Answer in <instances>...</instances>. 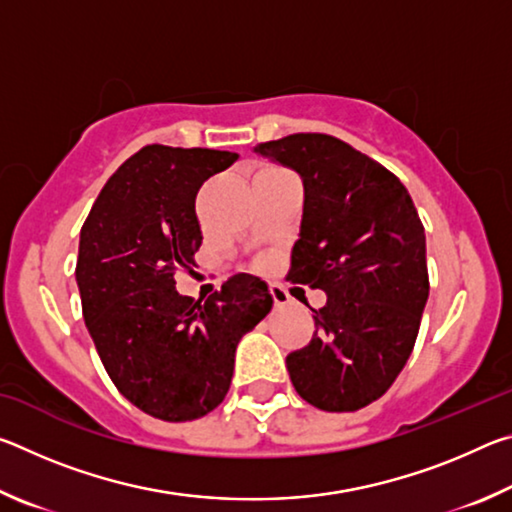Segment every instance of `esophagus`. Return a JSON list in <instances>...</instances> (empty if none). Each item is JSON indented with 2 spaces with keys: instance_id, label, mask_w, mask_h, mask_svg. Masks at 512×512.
<instances>
[{
  "instance_id": "34e87169",
  "label": "esophagus",
  "mask_w": 512,
  "mask_h": 512,
  "mask_svg": "<svg viewBox=\"0 0 512 512\" xmlns=\"http://www.w3.org/2000/svg\"><path fill=\"white\" fill-rule=\"evenodd\" d=\"M268 291H271V296H273V300H275V305H277V307L287 305V302L291 300V298H289V293H287V289H284L282 284H277V282H271V284H268Z\"/></svg>"
}]
</instances>
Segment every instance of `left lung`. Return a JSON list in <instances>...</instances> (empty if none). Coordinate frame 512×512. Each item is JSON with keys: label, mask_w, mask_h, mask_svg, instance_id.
Here are the masks:
<instances>
[{"label": "left lung", "mask_w": 512, "mask_h": 512, "mask_svg": "<svg viewBox=\"0 0 512 512\" xmlns=\"http://www.w3.org/2000/svg\"><path fill=\"white\" fill-rule=\"evenodd\" d=\"M255 153L300 173V239L287 280L327 293L316 332L287 368L320 411H359L379 400L418 339L429 298L427 239L395 173L339 137L296 133Z\"/></svg>", "instance_id": "1"}]
</instances>
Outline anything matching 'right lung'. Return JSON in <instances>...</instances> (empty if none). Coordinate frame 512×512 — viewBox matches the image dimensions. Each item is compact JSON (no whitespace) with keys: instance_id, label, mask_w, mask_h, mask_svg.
Wrapping results in <instances>:
<instances>
[{"instance_id":"obj_1","label":"right lung","mask_w":512,"mask_h":512,"mask_svg":"<svg viewBox=\"0 0 512 512\" xmlns=\"http://www.w3.org/2000/svg\"><path fill=\"white\" fill-rule=\"evenodd\" d=\"M239 158L149 144L112 173L81 228L85 327L117 391L167 422L203 418L228 393L235 350L273 307L266 282L228 277L205 302L176 291L201 248L196 194Z\"/></svg>"}]
</instances>
